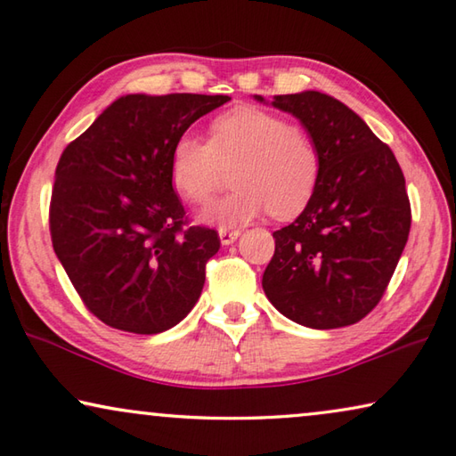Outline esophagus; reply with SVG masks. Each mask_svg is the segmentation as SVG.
<instances>
[{
    "label": "esophagus",
    "instance_id": "34e87169",
    "mask_svg": "<svg viewBox=\"0 0 456 456\" xmlns=\"http://www.w3.org/2000/svg\"><path fill=\"white\" fill-rule=\"evenodd\" d=\"M239 235H241V233H239L237 229H219V239H221L223 245H231Z\"/></svg>",
    "mask_w": 456,
    "mask_h": 456
}]
</instances>
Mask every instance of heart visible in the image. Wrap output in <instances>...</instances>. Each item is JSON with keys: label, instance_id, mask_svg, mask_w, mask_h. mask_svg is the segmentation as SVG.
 <instances>
[{"label": "heart", "instance_id": "obj_1", "mask_svg": "<svg viewBox=\"0 0 456 456\" xmlns=\"http://www.w3.org/2000/svg\"><path fill=\"white\" fill-rule=\"evenodd\" d=\"M235 160V191L203 215L221 229L245 225L269 211L277 219H293L317 191L321 153L311 135L251 105L217 115L209 123V143L179 135L169 155L171 183L185 201L205 205L219 183L221 165Z\"/></svg>", "mask_w": 456, "mask_h": 456}]
</instances>
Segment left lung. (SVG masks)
<instances>
[{
	"instance_id": "left-lung-1",
	"label": "left lung",
	"mask_w": 456,
	"mask_h": 456,
	"mask_svg": "<svg viewBox=\"0 0 456 456\" xmlns=\"http://www.w3.org/2000/svg\"><path fill=\"white\" fill-rule=\"evenodd\" d=\"M271 105L301 121L321 153V177L299 217L273 233L263 291L303 327L353 325L377 307L407 245L403 171L391 147L338 99L301 91Z\"/></svg>"
}]
</instances>
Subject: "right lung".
<instances>
[{
	"mask_svg": "<svg viewBox=\"0 0 456 456\" xmlns=\"http://www.w3.org/2000/svg\"><path fill=\"white\" fill-rule=\"evenodd\" d=\"M229 99L123 95L61 153L49 205L53 251L105 325L163 333L201 297L221 241L215 229L187 227L169 155L191 123Z\"/></svg>",
	"mask_w": 456,
	"mask_h": 456,
	"instance_id": "obj_1",
	"label": "right lung"
}]
</instances>
